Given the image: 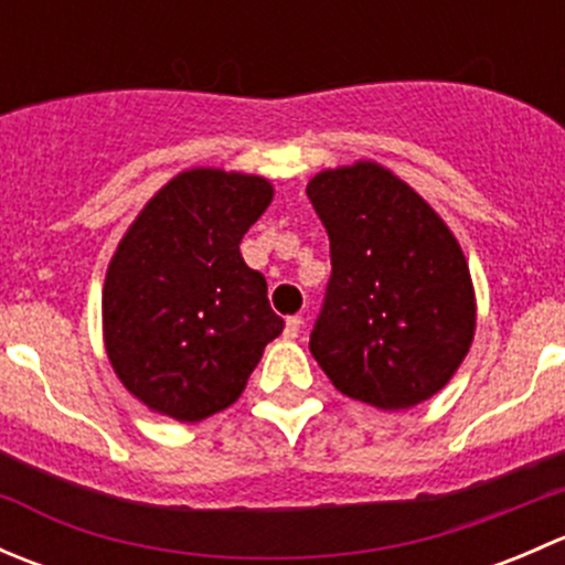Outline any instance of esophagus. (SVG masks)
I'll list each match as a JSON object with an SVG mask.
<instances>
[{
  "instance_id": "obj_1",
  "label": "esophagus",
  "mask_w": 565,
  "mask_h": 565,
  "mask_svg": "<svg viewBox=\"0 0 565 565\" xmlns=\"http://www.w3.org/2000/svg\"><path fill=\"white\" fill-rule=\"evenodd\" d=\"M300 328H303V317H287V324H284V335H287V339H298V333H300Z\"/></svg>"
}]
</instances>
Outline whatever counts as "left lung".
<instances>
[{"label": "left lung", "instance_id": "obj_1", "mask_svg": "<svg viewBox=\"0 0 565 565\" xmlns=\"http://www.w3.org/2000/svg\"><path fill=\"white\" fill-rule=\"evenodd\" d=\"M330 241V278L309 350L330 383L383 409L415 407L457 372L476 330L457 237L377 163L306 188Z\"/></svg>", "mask_w": 565, "mask_h": 565}]
</instances>
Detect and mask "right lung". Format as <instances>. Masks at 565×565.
Instances as JSON below:
<instances>
[{"mask_svg": "<svg viewBox=\"0 0 565 565\" xmlns=\"http://www.w3.org/2000/svg\"><path fill=\"white\" fill-rule=\"evenodd\" d=\"M273 199L262 177L191 169L150 199L106 273V352L150 409L202 420L237 402L284 330L241 241Z\"/></svg>", "mask_w": 565, "mask_h": 565, "instance_id": "1", "label": "right lung"}]
</instances>
